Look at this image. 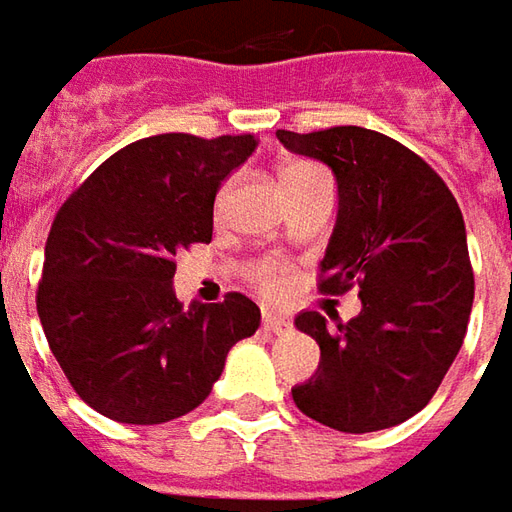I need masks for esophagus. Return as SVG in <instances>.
<instances>
[{
	"label": "esophagus",
	"mask_w": 512,
	"mask_h": 512,
	"mask_svg": "<svg viewBox=\"0 0 512 512\" xmlns=\"http://www.w3.org/2000/svg\"><path fill=\"white\" fill-rule=\"evenodd\" d=\"M262 324L264 329H267V332H273V335L290 332V321H287V318H281V315H276V312H264Z\"/></svg>",
	"instance_id": "esophagus-1"
}]
</instances>
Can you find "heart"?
<instances>
[{
  "label": "heart",
  "mask_w": 512,
  "mask_h": 512,
  "mask_svg": "<svg viewBox=\"0 0 512 512\" xmlns=\"http://www.w3.org/2000/svg\"><path fill=\"white\" fill-rule=\"evenodd\" d=\"M315 174H324V168L315 166L310 160H290L287 166H281V183L290 191V188H296L298 183L310 180ZM225 197H228V188H222V191L216 194V214L222 211ZM253 281L259 284V290H264L267 296H279V293L287 290V284H290V270H287V264L279 262V259H264V262L253 270Z\"/></svg>",
  "instance_id": "b5f03b06"
}]
</instances>
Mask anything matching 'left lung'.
Wrapping results in <instances>:
<instances>
[{
  "label": "left lung",
  "mask_w": 512,
  "mask_h": 512,
  "mask_svg": "<svg viewBox=\"0 0 512 512\" xmlns=\"http://www.w3.org/2000/svg\"><path fill=\"white\" fill-rule=\"evenodd\" d=\"M276 137L332 168L338 219L321 293L358 287L363 304L346 324L315 310L298 315L321 363L293 400L315 423L346 434L406 423L440 389L468 332L473 270L462 211L420 154L380 132L332 126Z\"/></svg>",
  "instance_id": "left-lung-1"
}]
</instances>
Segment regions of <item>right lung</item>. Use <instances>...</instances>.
Masks as SVG:
<instances>
[{
  "mask_svg": "<svg viewBox=\"0 0 512 512\" xmlns=\"http://www.w3.org/2000/svg\"><path fill=\"white\" fill-rule=\"evenodd\" d=\"M253 135L168 132L115 152L58 208L36 310L75 394L109 420L160 425L200 406L231 346L262 312L242 293L219 304L174 296V256L211 242L219 185Z\"/></svg>",
  "mask_w": 512,
  "mask_h": 512,
  "instance_id": "1",
  "label": "right lung"
}]
</instances>
